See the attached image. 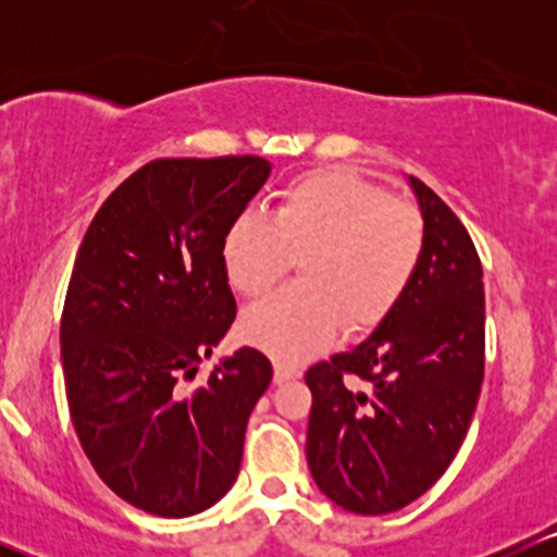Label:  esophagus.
<instances>
[{"mask_svg": "<svg viewBox=\"0 0 557 557\" xmlns=\"http://www.w3.org/2000/svg\"><path fill=\"white\" fill-rule=\"evenodd\" d=\"M300 376V369L293 367V363L287 361H274V382L277 385H283V382H290V380H298Z\"/></svg>", "mask_w": 557, "mask_h": 557, "instance_id": "esophagus-1", "label": "esophagus"}]
</instances>
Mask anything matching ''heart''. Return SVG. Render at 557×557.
Wrapping results in <instances>:
<instances>
[{"label":"heart","instance_id":"b5f03b06","mask_svg":"<svg viewBox=\"0 0 557 557\" xmlns=\"http://www.w3.org/2000/svg\"><path fill=\"white\" fill-rule=\"evenodd\" d=\"M421 253L417 209L343 170L290 183L272 220L243 212L222 240L227 280L248 298L270 293L304 257V285L261 300L240 322L243 337L280 361L322 348L341 322L350 332L382 322L413 283Z\"/></svg>","mask_w":557,"mask_h":557}]
</instances>
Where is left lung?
I'll return each instance as SVG.
<instances>
[{
	"instance_id": "obj_1",
	"label": "left lung",
	"mask_w": 557,
	"mask_h": 557,
	"mask_svg": "<svg viewBox=\"0 0 557 557\" xmlns=\"http://www.w3.org/2000/svg\"><path fill=\"white\" fill-rule=\"evenodd\" d=\"M424 253L389 314L306 372V461L322 495L350 513L406 508L456 458L484 380L482 261L450 207L408 177Z\"/></svg>"
}]
</instances>
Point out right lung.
I'll return each instance as SVG.
<instances>
[{"label": "right lung", "instance_id": "obj_1", "mask_svg": "<svg viewBox=\"0 0 557 557\" xmlns=\"http://www.w3.org/2000/svg\"><path fill=\"white\" fill-rule=\"evenodd\" d=\"M270 172L261 157L157 159L83 235L60 327L70 419L101 482L146 513H201L238 479L270 359L238 348L201 387L181 380L233 324L222 240Z\"/></svg>", "mask_w": 557, "mask_h": 557}]
</instances>
